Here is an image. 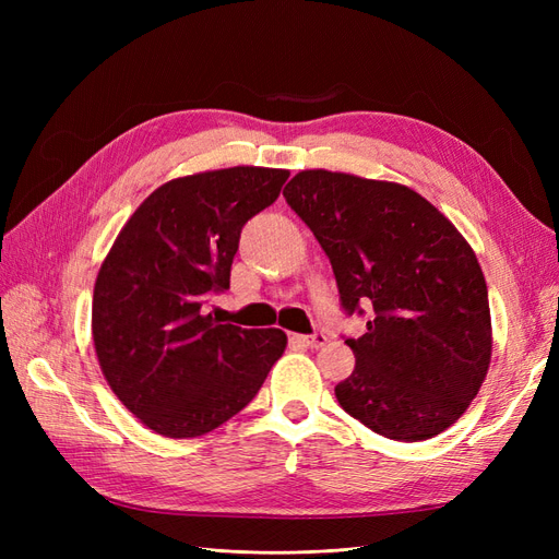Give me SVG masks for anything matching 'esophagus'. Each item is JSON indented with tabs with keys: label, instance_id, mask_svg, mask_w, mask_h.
Returning a JSON list of instances; mask_svg holds the SVG:
<instances>
[{
	"label": "esophagus",
	"instance_id": "34e87169",
	"mask_svg": "<svg viewBox=\"0 0 559 559\" xmlns=\"http://www.w3.org/2000/svg\"><path fill=\"white\" fill-rule=\"evenodd\" d=\"M292 343L302 345V347H310V349H319L329 343V337L324 333H312V335H292Z\"/></svg>",
	"mask_w": 559,
	"mask_h": 559
}]
</instances>
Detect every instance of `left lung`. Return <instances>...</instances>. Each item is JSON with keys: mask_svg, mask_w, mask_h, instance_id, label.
I'll return each mask as SVG.
<instances>
[{"mask_svg": "<svg viewBox=\"0 0 559 559\" xmlns=\"http://www.w3.org/2000/svg\"><path fill=\"white\" fill-rule=\"evenodd\" d=\"M289 207L326 251L347 314L343 411L376 433L417 443L445 431L476 399L492 357L487 284L476 253L429 200L394 181L302 170Z\"/></svg>", "mask_w": 559, "mask_h": 559, "instance_id": "left-lung-1", "label": "left lung"}]
</instances>
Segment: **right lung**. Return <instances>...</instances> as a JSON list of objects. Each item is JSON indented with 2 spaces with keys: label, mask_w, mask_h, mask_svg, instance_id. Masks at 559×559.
Here are the masks:
<instances>
[{
  "label": "right lung",
  "mask_w": 559,
  "mask_h": 559,
  "mask_svg": "<svg viewBox=\"0 0 559 559\" xmlns=\"http://www.w3.org/2000/svg\"><path fill=\"white\" fill-rule=\"evenodd\" d=\"M289 170L228 167L163 183L128 218L99 267L93 343L126 408L151 431L195 438L259 394L286 333L218 324L207 298L230 286L242 226Z\"/></svg>",
  "instance_id": "add662e5"
}]
</instances>
